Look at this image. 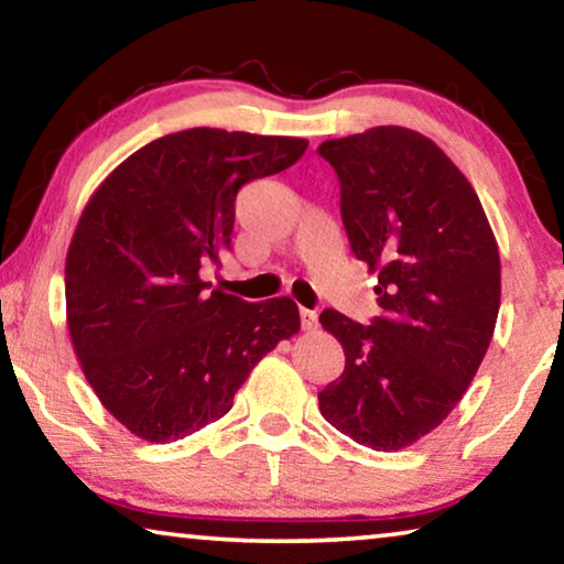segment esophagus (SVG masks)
<instances>
[{"label": "esophagus", "mask_w": 564, "mask_h": 564, "mask_svg": "<svg viewBox=\"0 0 564 564\" xmlns=\"http://www.w3.org/2000/svg\"><path fill=\"white\" fill-rule=\"evenodd\" d=\"M300 326H303V330L318 328V313L307 311V307H300Z\"/></svg>", "instance_id": "obj_1"}]
</instances>
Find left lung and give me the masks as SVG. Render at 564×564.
I'll use <instances>...</instances> for the list:
<instances>
[{
    "instance_id": "1",
    "label": "left lung",
    "mask_w": 564,
    "mask_h": 564,
    "mask_svg": "<svg viewBox=\"0 0 564 564\" xmlns=\"http://www.w3.org/2000/svg\"><path fill=\"white\" fill-rule=\"evenodd\" d=\"M318 153L336 169L346 236L382 307L372 326L321 313L346 367L318 405L357 444L398 452L431 434L477 375L500 307L498 243L473 184L431 138L380 126Z\"/></svg>"
}]
</instances>
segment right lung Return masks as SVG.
<instances>
[{"label": "right lung", "instance_id": "right-lung-1", "mask_svg": "<svg viewBox=\"0 0 564 564\" xmlns=\"http://www.w3.org/2000/svg\"><path fill=\"white\" fill-rule=\"evenodd\" d=\"M305 138L189 128L151 141L95 189L66 253V323L110 415L151 444L223 419L261 357L300 330L290 297L207 292L236 195L284 172Z\"/></svg>", "mask_w": 564, "mask_h": 564}]
</instances>
